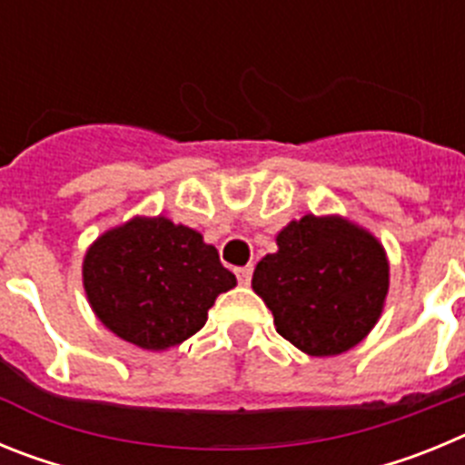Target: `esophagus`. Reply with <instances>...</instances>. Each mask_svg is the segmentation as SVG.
I'll return each instance as SVG.
<instances>
[{
  "label": "esophagus",
  "mask_w": 465,
  "mask_h": 465,
  "mask_svg": "<svg viewBox=\"0 0 465 465\" xmlns=\"http://www.w3.org/2000/svg\"><path fill=\"white\" fill-rule=\"evenodd\" d=\"M235 274H237V282H240V283H249V282H252L253 268H252V265H244V268H237Z\"/></svg>",
  "instance_id": "esophagus-1"
}]
</instances>
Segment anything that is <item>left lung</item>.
<instances>
[{
    "instance_id": "obj_1",
    "label": "left lung",
    "mask_w": 465,
    "mask_h": 465,
    "mask_svg": "<svg viewBox=\"0 0 465 465\" xmlns=\"http://www.w3.org/2000/svg\"><path fill=\"white\" fill-rule=\"evenodd\" d=\"M279 252L256 265L253 291L272 310L282 338L310 356L342 354L371 332L389 291L380 242L338 219L293 221Z\"/></svg>"
}]
</instances>
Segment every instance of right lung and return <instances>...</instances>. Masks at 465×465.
Returning a JSON list of instances; mask_svg holds the SVG:
<instances>
[{
	"label": "right lung",
	"mask_w": 465,
	"mask_h": 465,
	"mask_svg": "<svg viewBox=\"0 0 465 465\" xmlns=\"http://www.w3.org/2000/svg\"><path fill=\"white\" fill-rule=\"evenodd\" d=\"M235 283L200 232L163 216L109 230L84 261L85 293L100 322L153 351L195 335L216 295Z\"/></svg>",
	"instance_id": "obj_1"
}]
</instances>
